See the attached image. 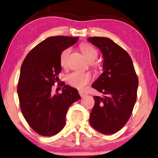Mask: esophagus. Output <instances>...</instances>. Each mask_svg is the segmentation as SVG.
<instances>
[{"mask_svg": "<svg viewBox=\"0 0 158 158\" xmlns=\"http://www.w3.org/2000/svg\"><path fill=\"white\" fill-rule=\"evenodd\" d=\"M78 92H79V94L80 95V96H81V97H84L85 95H87V93H86V92H84V91H81V90H80Z\"/></svg>", "mask_w": 158, "mask_h": 158, "instance_id": "esophagus-1", "label": "esophagus"}]
</instances>
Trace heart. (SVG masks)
Returning a JSON list of instances; mask_svg holds the SVG:
<instances>
[{
    "label": "heart",
    "instance_id": "heart-1",
    "mask_svg": "<svg viewBox=\"0 0 158 158\" xmlns=\"http://www.w3.org/2000/svg\"><path fill=\"white\" fill-rule=\"evenodd\" d=\"M80 50L89 62L94 61L98 57V52L97 49L89 44H82L80 45ZM70 52V49L67 48L61 52L60 56V64L62 66L67 64ZM69 83L76 88L82 89L90 80V76L88 74L76 71L69 74L67 77Z\"/></svg>",
    "mask_w": 158,
    "mask_h": 158
}]
</instances>
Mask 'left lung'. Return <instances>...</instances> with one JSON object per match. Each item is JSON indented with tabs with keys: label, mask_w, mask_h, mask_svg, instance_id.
<instances>
[{
	"label": "left lung",
	"mask_w": 158,
	"mask_h": 158,
	"mask_svg": "<svg viewBox=\"0 0 158 158\" xmlns=\"http://www.w3.org/2000/svg\"><path fill=\"white\" fill-rule=\"evenodd\" d=\"M88 41L98 47L103 56V73L92 87L106 95L94 96L95 105L89 123L104 135H112L125 126L137 97L138 79L128 52L107 37H90Z\"/></svg>",
	"instance_id": "1"
}]
</instances>
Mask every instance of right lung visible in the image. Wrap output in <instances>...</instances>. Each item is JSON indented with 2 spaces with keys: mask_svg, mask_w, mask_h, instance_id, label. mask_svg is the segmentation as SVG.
<instances>
[{
  "mask_svg": "<svg viewBox=\"0 0 158 158\" xmlns=\"http://www.w3.org/2000/svg\"><path fill=\"white\" fill-rule=\"evenodd\" d=\"M78 39L49 37L32 49L23 61L17 89L20 106L28 125L41 136L59 133L65 125L69 107L80 99L78 90L64 82L61 94L51 93L62 70L61 52Z\"/></svg>",
  "mask_w": 158,
  "mask_h": 158,
  "instance_id": "obj_1",
  "label": "right lung"
}]
</instances>
